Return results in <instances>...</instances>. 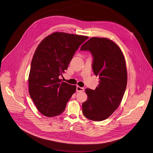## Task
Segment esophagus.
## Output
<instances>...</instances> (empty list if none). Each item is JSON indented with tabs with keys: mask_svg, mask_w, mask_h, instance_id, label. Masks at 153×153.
<instances>
[{
	"mask_svg": "<svg viewBox=\"0 0 153 153\" xmlns=\"http://www.w3.org/2000/svg\"><path fill=\"white\" fill-rule=\"evenodd\" d=\"M84 88L83 87H79V86H77L76 87V91L77 92H82L84 91Z\"/></svg>",
	"mask_w": 153,
	"mask_h": 153,
	"instance_id": "1",
	"label": "esophagus"
}]
</instances>
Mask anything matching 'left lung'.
Here are the masks:
<instances>
[{"label": "left lung", "mask_w": 153, "mask_h": 153, "mask_svg": "<svg viewBox=\"0 0 153 153\" xmlns=\"http://www.w3.org/2000/svg\"><path fill=\"white\" fill-rule=\"evenodd\" d=\"M80 50L91 52L93 71L100 79L94 90H85L88 98L82 103V113L90 120L102 121L118 108L126 90L128 74L125 58L120 48L105 38L92 37Z\"/></svg>", "instance_id": "left-lung-1"}]
</instances>
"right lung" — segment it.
Segmentation results:
<instances>
[{
	"label": "right lung",
	"instance_id": "right-lung-1",
	"mask_svg": "<svg viewBox=\"0 0 153 153\" xmlns=\"http://www.w3.org/2000/svg\"><path fill=\"white\" fill-rule=\"evenodd\" d=\"M88 38L56 32L45 37L36 48L31 64L28 91L42 115L52 117L65 111L76 86L63 82L59 77L67 70L76 51Z\"/></svg>",
	"mask_w": 153,
	"mask_h": 153
}]
</instances>
